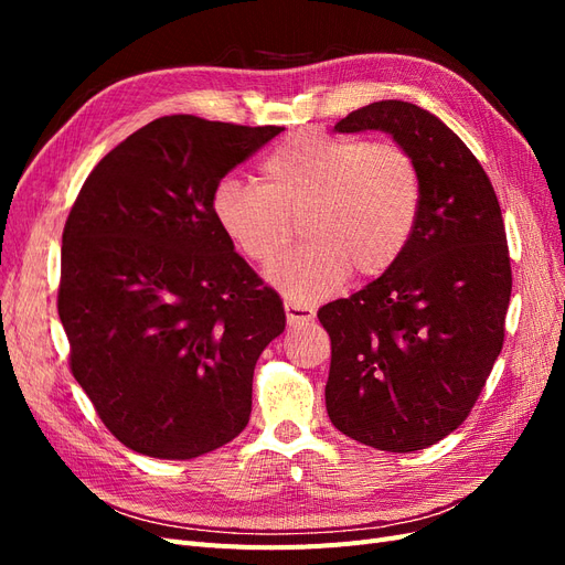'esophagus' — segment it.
<instances>
[{
    "label": "esophagus",
    "instance_id": "esophagus-1",
    "mask_svg": "<svg viewBox=\"0 0 565 565\" xmlns=\"http://www.w3.org/2000/svg\"><path fill=\"white\" fill-rule=\"evenodd\" d=\"M285 316L289 328H301V324H309L316 318V311L309 309V306H301L295 301H285Z\"/></svg>",
    "mask_w": 565,
    "mask_h": 565
}]
</instances>
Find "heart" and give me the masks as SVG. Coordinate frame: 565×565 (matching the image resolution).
<instances>
[{
  "label": "heart",
  "mask_w": 565,
  "mask_h": 565,
  "mask_svg": "<svg viewBox=\"0 0 565 565\" xmlns=\"http://www.w3.org/2000/svg\"><path fill=\"white\" fill-rule=\"evenodd\" d=\"M262 185L221 179L212 191L218 228L256 266H270L295 237L306 245L270 270L301 303L320 301L355 278H380L398 264L422 212V174L396 141L303 129L264 158Z\"/></svg>",
  "instance_id": "b5f03b06"
}]
</instances>
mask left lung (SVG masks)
Here are the masks:
<instances>
[{
  "label": "left lung",
  "instance_id": "1",
  "mask_svg": "<svg viewBox=\"0 0 565 565\" xmlns=\"http://www.w3.org/2000/svg\"><path fill=\"white\" fill-rule=\"evenodd\" d=\"M334 129H382L413 152L422 212L396 266L318 311L332 344L324 405L349 438L415 452L469 417L502 351L511 297L502 210L481 162L429 110L377 100Z\"/></svg>",
  "mask_w": 565,
  "mask_h": 565
}]
</instances>
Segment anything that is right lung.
I'll use <instances>...</instances> for the list:
<instances>
[{
  "mask_svg": "<svg viewBox=\"0 0 565 565\" xmlns=\"http://www.w3.org/2000/svg\"><path fill=\"white\" fill-rule=\"evenodd\" d=\"M282 127L167 115L100 160L67 214L58 316L106 429L158 459L226 446L285 309L233 249L212 191Z\"/></svg>",
  "mask_w": 565,
  "mask_h": 565,
  "instance_id": "obj_1",
  "label": "right lung"
}]
</instances>
